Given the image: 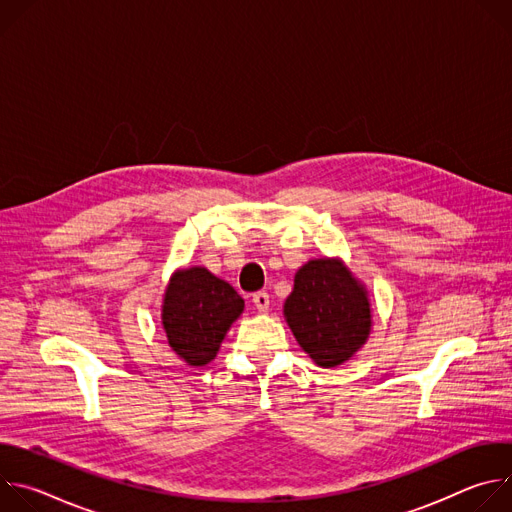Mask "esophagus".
<instances>
[{
    "label": "esophagus",
    "instance_id": "esophagus-1",
    "mask_svg": "<svg viewBox=\"0 0 512 512\" xmlns=\"http://www.w3.org/2000/svg\"><path fill=\"white\" fill-rule=\"evenodd\" d=\"M253 304L259 312H267L269 310V294H267V291H257V294H253Z\"/></svg>",
    "mask_w": 512,
    "mask_h": 512
}]
</instances>
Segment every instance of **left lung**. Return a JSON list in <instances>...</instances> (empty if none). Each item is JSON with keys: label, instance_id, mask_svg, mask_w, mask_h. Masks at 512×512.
I'll list each match as a JSON object with an SVG mask.
<instances>
[{"label": "left lung", "instance_id": "obj_1", "mask_svg": "<svg viewBox=\"0 0 512 512\" xmlns=\"http://www.w3.org/2000/svg\"><path fill=\"white\" fill-rule=\"evenodd\" d=\"M283 316L302 350L322 369L352 358L371 334L369 291L340 259H312L294 279Z\"/></svg>", "mask_w": 512, "mask_h": 512}]
</instances>
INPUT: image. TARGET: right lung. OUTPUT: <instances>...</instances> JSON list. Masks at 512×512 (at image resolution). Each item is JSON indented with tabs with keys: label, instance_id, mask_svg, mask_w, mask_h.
<instances>
[{
	"label": "right lung",
	"instance_id": "right-lung-1",
	"mask_svg": "<svg viewBox=\"0 0 512 512\" xmlns=\"http://www.w3.org/2000/svg\"><path fill=\"white\" fill-rule=\"evenodd\" d=\"M243 308L245 300L233 285L206 267L178 269L170 277L162 304L168 344L190 367H202L216 356Z\"/></svg>",
	"mask_w": 512,
	"mask_h": 512
}]
</instances>
